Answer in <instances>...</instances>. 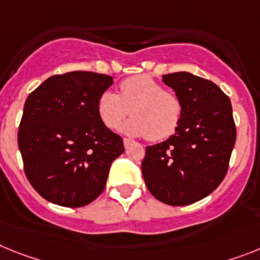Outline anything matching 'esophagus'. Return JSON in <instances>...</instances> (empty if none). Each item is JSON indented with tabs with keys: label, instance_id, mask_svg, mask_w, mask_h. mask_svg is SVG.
<instances>
[{
	"label": "esophagus",
	"instance_id": "1",
	"mask_svg": "<svg viewBox=\"0 0 260 260\" xmlns=\"http://www.w3.org/2000/svg\"><path fill=\"white\" fill-rule=\"evenodd\" d=\"M134 143V141L132 140H129V139H124V147L125 148H128L131 145V144Z\"/></svg>",
	"mask_w": 260,
	"mask_h": 260
}]
</instances>
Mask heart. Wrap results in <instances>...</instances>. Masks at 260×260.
<instances>
[{"instance_id": "1", "label": "heart", "mask_w": 260, "mask_h": 260, "mask_svg": "<svg viewBox=\"0 0 260 260\" xmlns=\"http://www.w3.org/2000/svg\"><path fill=\"white\" fill-rule=\"evenodd\" d=\"M132 119L121 125L124 134L148 136L160 141L172 136L182 119L184 104L174 92L149 76L136 75L120 83V93L107 89L98 99V113L104 125L115 129L125 116Z\"/></svg>"}]
</instances>
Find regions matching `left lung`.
Listing matches in <instances>:
<instances>
[{
	"instance_id": "1",
	"label": "left lung",
	"mask_w": 260,
	"mask_h": 260,
	"mask_svg": "<svg viewBox=\"0 0 260 260\" xmlns=\"http://www.w3.org/2000/svg\"><path fill=\"white\" fill-rule=\"evenodd\" d=\"M162 82L182 100V119L168 140L147 147L141 171L154 198L185 206L223 181L237 129L230 99L217 84L185 71L162 75Z\"/></svg>"
}]
</instances>
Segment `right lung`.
Instances as JSON below:
<instances>
[{"instance_id": "right-lung-1", "label": "right lung", "mask_w": 260, "mask_h": 260, "mask_svg": "<svg viewBox=\"0 0 260 260\" xmlns=\"http://www.w3.org/2000/svg\"><path fill=\"white\" fill-rule=\"evenodd\" d=\"M112 76L73 71L49 79L23 106L18 148L25 174L45 200L66 208L91 204L104 190L123 139L100 120L98 99Z\"/></svg>"}]
</instances>
